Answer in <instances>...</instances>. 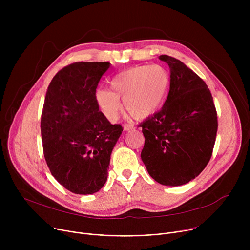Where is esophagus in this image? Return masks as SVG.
Here are the masks:
<instances>
[{"instance_id": "obj_1", "label": "esophagus", "mask_w": 250, "mask_h": 250, "mask_svg": "<svg viewBox=\"0 0 250 250\" xmlns=\"http://www.w3.org/2000/svg\"><path fill=\"white\" fill-rule=\"evenodd\" d=\"M133 128H134V125H130V124H125L124 125V129L125 130H130V129H133Z\"/></svg>"}]
</instances>
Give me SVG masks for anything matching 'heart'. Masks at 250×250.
Segmentation results:
<instances>
[{
	"label": "heart",
	"mask_w": 250,
	"mask_h": 250,
	"mask_svg": "<svg viewBox=\"0 0 250 250\" xmlns=\"http://www.w3.org/2000/svg\"><path fill=\"white\" fill-rule=\"evenodd\" d=\"M113 91L99 88L95 93L97 104L110 122H116L125 110L135 119H145L157 112L163 104L170 87V77L160 65H138L115 75L111 81Z\"/></svg>",
	"instance_id": "b5f03b06"
}]
</instances>
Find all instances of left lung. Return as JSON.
I'll list each match as a JSON object with an SVG mask.
<instances>
[{"label":"left lung","mask_w":250,"mask_h":250,"mask_svg":"<svg viewBox=\"0 0 250 250\" xmlns=\"http://www.w3.org/2000/svg\"><path fill=\"white\" fill-rule=\"evenodd\" d=\"M170 90L162 109L140 124L146 137L141 160L153 179L184 185L205 169L215 146L218 117L206 83L183 62L168 55Z\"/></svg>","instance_id":"8db88e82"}]
</instances>
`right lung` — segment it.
Segmentation results:
<instances>
[{"instance_id":"obj_1","label":"right lung","mask_w":250,"mask_h":250,"mask_svg":"<svg viewBox=\"0 0 250 250\" xmlns=\"http://www.w3.org/2000/svg\"><path fill=\"white\" fill-rule=\"evenodd\" d=\"M109 62H75L51 80L43 104L41 129L43 154L52 176L77 195L98 192L108 179L111 154L122 134L95 99Z\"/></svg>"}]
</instances>
